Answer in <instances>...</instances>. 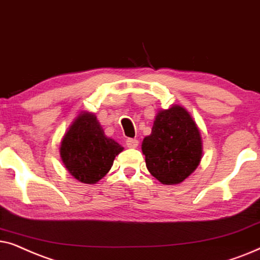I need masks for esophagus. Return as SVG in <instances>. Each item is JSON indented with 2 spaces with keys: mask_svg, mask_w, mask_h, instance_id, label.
Returning <instances> with one entry per match:
<instances>
[{
  "mask_svg": "<svg viewBox=\"0 0 260 260\" xmlns=\"http://www.w3.org/2000/svg\"><path fill=\"white\" fill-rule=\"evenodd\" d=\"M126 145H127V147H129V148H137L138 145H139V141H138L137 139H127Z\"/></svg>",
  "mask_w": 260,
  "mask_h": 260,
  "instance_id": "esophagus-1",
  "label": "esophagus"
}]
</instances>
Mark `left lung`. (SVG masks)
Segmentation results:
<instances>
[{
    "label": "left lung",
    "mask_w": 260,
    "mask_h": 260,
    "mask_svg": "<svg viewBox=\"0 0 260 260\" xmlns=\"http://www.w3.org/2000/svg\"><path fill=\"white\" fill-rule=\"evenodd\" d=\"M141 151L154 178L165 185L179 184L200 165L202 137L191 114L174 105L155 114L152 132L144 138Z\"/></svg>",
    "instance_id": "8db88e82"
}]
</instances>
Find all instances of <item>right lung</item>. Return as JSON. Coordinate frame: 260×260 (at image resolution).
Listing matches in <instances>:
<instances>
[{
	"mask_svg": "<svg viewBox=\"0 0 260 260\" xmlns=\"http://www.w3.org/2000/svg\"><path fill=\"white\" fill-rule=\"evenodd\" d=\"M123 147L105 134L94 113L79 112L61 138L59 154L71 176L84 184H96L112 169Z\"/></svg>",
	"mask_w": 260,
	"mask_h": 260,
	"instance_id": "add662e5",
	"label": "right lung"
}]
</instances>
